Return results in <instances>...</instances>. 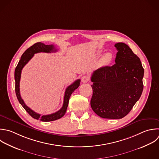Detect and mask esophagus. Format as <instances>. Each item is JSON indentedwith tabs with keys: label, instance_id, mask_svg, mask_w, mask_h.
<instances>
[{
	"label": "esophagus",
	"instance_id": "obj_1",
	"mask_svg": "<svg viewBox=\"0 0 159 159\" xmlns=\"http://www.w3.org/2000/svg\"><path fill=\"white\" fill-rule=\"evenodd\" d=\"M81 81L83 83H87L89 81V78L88 76H83L81 78Z\"/></svg>",
	"mask_w": 159,
	"mask_h": 159
}]
</instances>
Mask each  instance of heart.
Wrapping results in <instances>:
<instances>
[{"label": "heart", "instance_id": "obj_1", "mask_svg": "<svg viewBox=\"0 0 159 159\" xmlns=\"http://www.w3.org/2000/svg\"><path fill=\"white\" fill-rule=\"evenodd\" d=\"M112 58V55L111 53H106L101 58V62L102 64L103 65H107L109 64Z\"/></svg>", "mask_w": 159, "mask_h": 159}]
</instances>
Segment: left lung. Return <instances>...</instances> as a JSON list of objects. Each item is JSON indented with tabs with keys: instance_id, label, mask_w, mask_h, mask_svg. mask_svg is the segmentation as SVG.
Instances as JSON below:
<instances>
[{
	"instance_id": "8db88e82",
	"label": "left lung",
	"mask_w": 159,
	"mask_h": 159,
	"mask_svg": "<svg viewBox=\"0 0 159 159\" xmlns=\"http://www.w3.org/2000/svg\"><path fill=\"white\" fill-rule=\"evenodd\" d=\"M117 50L115 64L94 71L91 106L104 119L125 117L139 99L143 88L144 70L139 58L128 45L116 43Z\"/></svg>"
}]
</instances>
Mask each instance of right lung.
Returning <instances> with one entry per match:
<instances>
[{"label": "right lung", "mask_w": 159, "mask_h": 159, "mask_svg": "<svg viewBox=\"0 0 159 159\" xmlns=\"http://www.w3.org/2000/svg\"><path fill=\"white\" fill-rule=\"evenodd\" d=\"M57 51L55 49V47L53 45H47L43 43L38 42L35 43L34 45L31 46L22 55L21 58L15 70V81H16V93L17 98L20 102V104L22 106V107L25 109V111L34 119H39L43 122H48V121H53L60 119L62 117L67 109L69 99L70 98L73 93V92L77 89L80 84V80H77L75 81L73 84L70 85L67 87L65 90L64 100H63V104L62 107L57 112L48 114V115H43L38 114L32 110L30 107H29L24 102V100L22 99L20 94V80L21 77V72L22 68L30 60V59L34 57V54L40 53V52H45V53H52V52H56Z\"/></svg>", "instance_id": "1"}]
</instances>
